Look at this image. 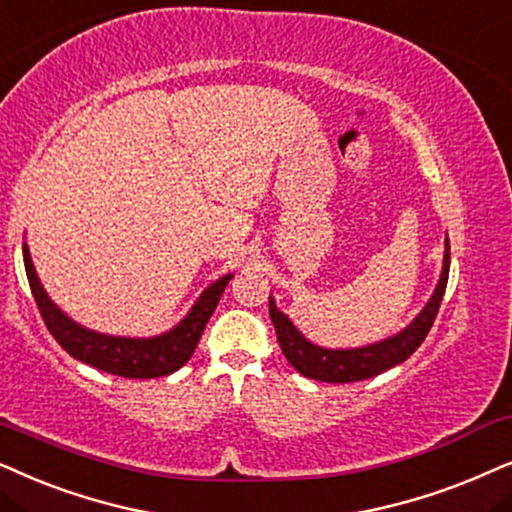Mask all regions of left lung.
Returning a JSON list of instances; mask_svg holds the SVG:
<instances>
[{
	"mask_svg": "<svg viewBox=\"0 0 512 512\" xmlns=\"http://www.w3.org/2000/svg\"><path fill=\"white\" fill-rule=\"evenodd\" d=\"M449 278V241H445V260H442V274L435 285V292L428 304L421 309L417 318L412 320L398 335L384 339V342L360 346V349H323L309 342L302 332L292 325V320L278 309L274 297H269V316L276 327L278 344H281L283 356L295 367L299 374L309 379L327 381V384H351V381H363L377 374L391 370L393 365L403 363L419 349L433 320L438 316L442 295H445Z\"/></svg>",
	"mask_w": 512,
	"mask_h": 512,
	"instance_id": "1",
	"label": "left lung"
}]
</instances>
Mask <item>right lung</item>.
Segmentation results:
<instances>
[{
  "mask_svg": "<svg viewBox=\"0 0 512 512\" xmlns=\"http://www.w3.org/2000/svg\"><path fill=\"white\" fill-rule=\"evenodd\" d=\"M23 262L27 271V281L34 295V302L39 306L46 327L56 342L70 353L72 358L81 363L98 367L107 374H117L126 379H154L166 377L180 370L182 365L192 358V353L199 344V339L206 330V323L213 316L217 302H220L224 288L231 281V274L222 276L220 281L208 285L196 299V304L189 309L185 318L177 323L173 330L163 332L159 337L135 339V337H112L100 335V332L88 330V327L74 323V320L53 304V299L46 295L37 271H34L30 250L23 243Z\"/></svg>",
  "mask_w": 512,
  "mask_h": 512,
  "instance_id": "obj_1",
  "label": "right lung"
}]
</instances>
